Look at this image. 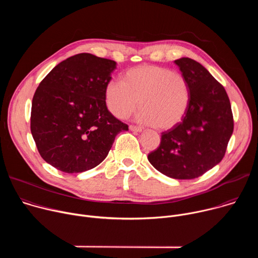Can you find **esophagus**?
I'll return each mask as SVG.
<instances>
[{
	"mask_svg": "<svg viewBox=\"0 0 258 258\" xmlns=\"http://www.w3.org/2000/svg\"><path fill=\"white\" fill-rule=\"evenodd\" d=\"M130 130H131L132 132H137V133L142 132V128L139 127V126H136V125H130Z\"/></svg>",
	"mask_w": 258,
	"mask_h": 258,
	"instance_id": "esophagus-1",
	"label": "esophagus"
}]
</instances>
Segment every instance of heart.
<instances>
[{
	"mask_svg": "<svg viewBox=\"0 0 258 258\" xmlns=\"http://www.w3.org/2000/svg\"><path fill=\"white\" fill-rule=\"evenodd\" d=\"M104 95L108 110L115 117H126L139 103L137 120L165 131L178 124L187 113L190 86L179 72L141 65L127 70L123 82L109 81Z\"/></svg>",
	"mask_w": 258,
	"mask_h": 258,
	"instance_id": "b5f03b06",
	"label": "heart"
}]
</instances>
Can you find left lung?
<instances>
[{
    "label": "left lung",
    "mask_w": 258,
    "mask_h": 258,
    "mask_svg": "<svg viewBox=\"0 0 258 258\" xmlns=\"http://www.w3.org/2000/svg\"><path fill=\"white\" fill-rule=\"evenodd\" d=\"M174 63L189 83V107L178 124L161 134L160 145L148 160L166 176L191 179L222 161L234 120L225 88L203 65L187 57Z\"/></svg>",
    "instance_id": "left-lung-1"
}]
</instances>
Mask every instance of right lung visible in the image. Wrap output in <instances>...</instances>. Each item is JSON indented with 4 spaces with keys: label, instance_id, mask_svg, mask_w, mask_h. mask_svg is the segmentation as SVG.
<instances>
[{
    "label": "right lung",
    "instance_id": "right-lung-1",
    "mask_svg": "<svg viewBox=\"0 0 258 258\" xmlns=\"http://www.w3.org/2000/svg\"><path fill=\"white\" fill-rule=\"evenodd\" d=\"M116 62L82 53L56 65L32 98L30 131L42 158L79 173L99 165L127 124L108 111L105 87Z\"/></svg>",
    "mask_w": 258,
    "mask_h": 258
}]
</instances>
